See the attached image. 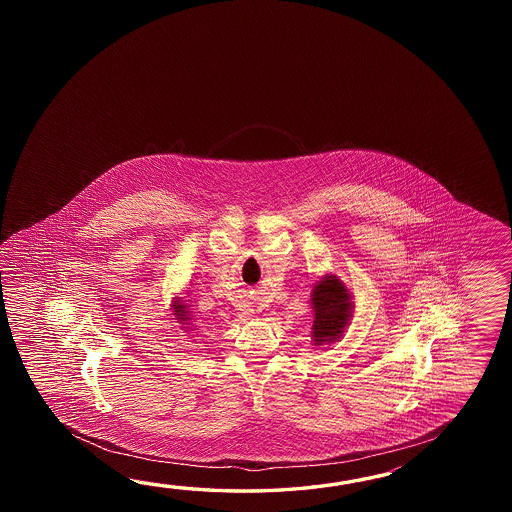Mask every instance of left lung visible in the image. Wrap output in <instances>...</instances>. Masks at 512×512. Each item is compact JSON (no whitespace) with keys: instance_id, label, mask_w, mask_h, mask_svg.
Here are the masks:
<instances>
[{"instance_id":"1","label":"left lung","mask_w":512,"mask_h":512,"mask_svg":"<svg viewBox=\"0 0 512 512\" xmlns=\"http://www.w3.org/2000/svg\"><path fill=\"white\" fill-rule=\"evenodd\" d=\"M313 338L315 344L335 342L348 326L351 316V302L348 289L337 276H326L313 287Z\"/></svg>"}]
</instances>
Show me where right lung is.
Instances as JSON below:
<instances>
[{
	"instance_id": "obj_1",
	"label": "right lung",
	"mask_w": 512,
	"mask_h": 512,
	"mask_svg": "<svg viewBox=\"0 0 512 512\" xmlns=\"http://www.w3.org/2000/svg\"><path fill=\"white\" fill-rule=\"evenodd\" d=\"M186 305L181 304H175V315H177V318H183V320H186V311H185Z\"/></svg>"
}]
</instances>
